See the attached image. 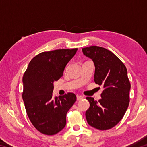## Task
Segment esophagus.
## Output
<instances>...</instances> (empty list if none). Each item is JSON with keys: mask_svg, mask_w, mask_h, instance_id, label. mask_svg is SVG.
Returning a JSON list of instances; mask_svg holds the SVG:
<instances>
[{"mask_svg": "<svg viewBox=\"0 0 147 147\" xmlns=\"http://www.w3.org/2000/svg\"><path fill=\"white\" fill-rule=\"evenodd\" d=\"M83 98H84L83 96H81V95H77V96H76L77 100H82V99Z\"/></svg>", "mask_w": 147, "mask_h": 147, "instance_id": "obj_1", "label": "esophagus"}]
</instances>
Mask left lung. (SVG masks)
Masks as SVG:
<instances>
[{
  "mask_svg": "<svg viewBox=\"0 0 147 147\" xmlns=\"http://www.w3.org/2000/svg\"><path fill=\"white\" fill-rule=\"evenodd\" d=\"M82 52L94 63V82L104 88L98 102L86 98L90 104L86 112L87 121L98 130H109L123 119L129 105L131 86L127 69L115 54L103 47L91 46L83 48Z\"/></svg>",
  "mask_w": 147,
  "mask_h": 147,
  "instance_id": "1",
  "label": "left lung"
}]
</instances>
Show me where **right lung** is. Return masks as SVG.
<instances>
[{"instance_id": "add662e5", "label": "right lung", "mask_w": 147, "mask_h": 147, "mask_svg": "<svg viewBox=\"0 0 147 147\" xmlns=\"http://www.w3.org/2000/svg\"><path fill=\"white\" fill-rule=\"evenodd\" d=\"M78 49L43 52L35 56L23 77V100L30 121L41 133L54 135L66 125V114L75 94L53 95L54 82L61 78Z\"/></svg>"}]
</instances>
